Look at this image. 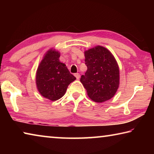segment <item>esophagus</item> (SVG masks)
I'll return each instance as SVG.
<instances>
[{
  "label": "esophagus",
  "mask_w": 154,
  "mask_h": 154,
  "mask_svg": "<svg viewBox=\"0 0 154 154\" xmlns=\"http://www.w3.org/2000/svg\"><path fill=\"white\" fill-rule=\"evenodd\" d=\"M75 77H76L77 79H79L80 75H79V73H75Z\"/></svg>",
  "instance_id": "esophagus-1"
}]
</instances>
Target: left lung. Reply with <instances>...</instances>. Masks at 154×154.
<instances>
[{"label":"left lung","mask_w":154,"mask_h":154,"mask_svg":"<svg viewBox=\"0 0 154 154\" xmlns=\"http://www.w3.org/2000/svg\"><path fill=\"white\" fill-rule=\"evenodd\" d=\"M88 67L80 82L88 96L96 103L105 102L113 98L119 85V69L111 52L97 45L84 51Z\"/></svg>","instance_id":"1"}]
</instances>
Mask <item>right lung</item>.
<instances>
[{"mask_svg": "<svg viewBox=\"0 0 154 154\" xmlns=\"http://www.w3.org/2000/svg\"><path fill=\"white\" fill-rule=\"evenodd\" d=\"M60 52L50 49L44 55L36 72V85L38 92L51 101L58 100L76 77L70 73L66 64L60 61Z\"/></svg>", "mask_w": 154, "mask_h": 154, "instance_id": "1", "label": "right lung"}]
</instances>
